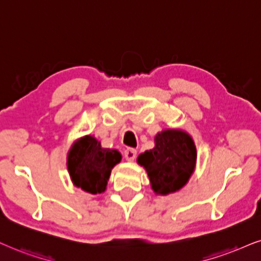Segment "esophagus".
Returning <instances> with one entry per match:
<instances>
[{"label": "esophagus", "mask_w": 261, "mask_h": 261, "mask_svg": "<svg viewBox=\"0 0 261 261\" xmlns=\"http://www.w3.org/2000/svg\"><path fill=\"white\" fill-rule=\"evenodd\" d=\"M123 155H124V159L127 160V161H134L136 160V157H137V150L136 149H132V147H127V149L124 150V152H123Z\"/></svg>", "instance_id": "obj_1"}]
</instances>
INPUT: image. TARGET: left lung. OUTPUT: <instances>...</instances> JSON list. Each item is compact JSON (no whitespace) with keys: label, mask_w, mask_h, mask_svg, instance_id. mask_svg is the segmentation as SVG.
<instances>
[{"label":"left lung","mask_w":261,"mask_h":261,"mask_svg":"<svg viewBox=\"0 0 261 261\" xmlns=\"http://www.w3.org/2000/svg\"><path fill=\"white\" fill-rule=\"evenodd\" d=\"M197 160L195 141L188 132L168 128L155 137V147L138 156L151 189L156 195H169L181 190L194 174Z\"/></svg>","instance_id":"left-lung-1"}]
</instances>
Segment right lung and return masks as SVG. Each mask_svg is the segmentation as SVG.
<instances>
[{"label":"right lung","mask_w":261,"mask_h":261,"mask_svg":"<svg viewBox=\"0 0 261 261\" xmlns=\"http://www.w3.org/2000/svg\"><path fill=\"white\" fill-rule=\"evenodd\" d=\"M66 160L72 184L96 195L106 190L111 170L121 162L122 155L116 149L101 147L100 141L89 134L73 141Z\"/></svg>","instance_id":"obj_1"}]
</instances>
